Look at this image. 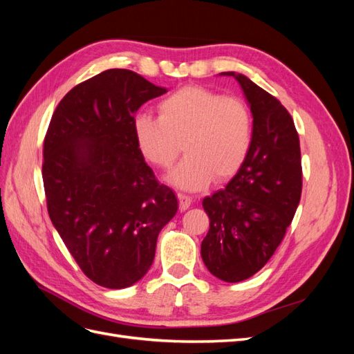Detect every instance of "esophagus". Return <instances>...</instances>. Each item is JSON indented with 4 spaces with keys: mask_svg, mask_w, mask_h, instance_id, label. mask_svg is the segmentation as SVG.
I'll return each instance as SVG.
<instances>
[{
    "mask_svg": "<svg viewBox=\"0 0 354 354\" xmlns=\"http://www.w3.org/2000/svg\"><path fill=\"white\" fill-rule=\"evenodd\" d=\"M177 196H178V201H180V209H181V211H186V209L190 207L192 198L187 196V195H185V194H178Z\"/></svg>",
    "mask_w": 354,
    "mask_h": 354,
    "instance_id": "esophagus-1",
    "label": "esophagus"
}]
</instances>
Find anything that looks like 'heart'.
Here are the masks:
<instances>
[{
    "instance_id": "heart-1",
    "label": "heart",
    "mask_w": 354,
    "mask_h": 354,
    "mask_svg": "<svg viewBox=\"0 0 354 354\" xmlns=\"http://www.w3.org/2000/svg\"><path fill=\"white\" fill-rule=\"evenodd\" d=\"M158 112L138 113L133 131L145 159L159 168L174 164L183 143L186 156L167 176L171 185L199 190L243 165L252 145V116L243 100L186 85L160 100Z\"/></svg>"
}]
</instances>
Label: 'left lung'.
<instances>
[{"label": "left lung", "instance_id": "1", "mask_svg": "<svg viewBox=\"0 0 354 354\" xmlns=\"http://www.w3.org/2000/svg\"><path fill=\"white\" fill-rule=\"evenodd\" d=\"M220 75L241 85L252 113V145L226 187L202 201L209 230L201 255L214 276L234 283L261 270L282 242L301 198V153L279 100L242 73Z\"/></svg>", "mask_w": 354, "mask_h": 354}]
</instances>
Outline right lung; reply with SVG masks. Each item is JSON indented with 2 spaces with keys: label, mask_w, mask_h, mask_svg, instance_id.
I'll return each mask as SVG.
<instances>
[{
  "label": "right lung",
  "mask_w": 354,
  "mask_h": 354,
  "mask_svg": "<svg viewBox=\"0 0 354 354\" xmlns=\"http://www.w3.org/2000/svg\"><path fill=\"white\" fill-rule=\"evenodd\" d=\"M167 93L128 69H108L60 100L44 138L42 180L53 226L84 274L122 289L151 269L158 234L176 216L136 143L134 115Z\"/></svg>",
  "instance_id": "add662e5"
}]
</instances>
